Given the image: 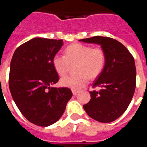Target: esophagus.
I'll use <instances>...</instances> for the list:
<instances>
[{"mask_svg": "<svg viewBox=\"0 0 147 147\" xmlns=\"http://www.w3.org/2000/svg\"><path fill=\"white\" fill-rule=\"evenodd\" d=\"M72 93H73V95L76 96V95H77L78 93H79V91H78V90H73Z\"/></svg>", "mask_w": 147, "mask_h": 147, "instance_id": "esophagus-1", "label": "esophagus"}]
</instances>
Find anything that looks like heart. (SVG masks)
Wrapping results in <instances>:
<instances>
[{
	"instance_id": "obj_1",
	"label": "heart",
	"mask_w": 147,
	"mask_h": 147,
	"mask_svg": "<svg viewBox=\"0 0 147 147\" xmlns=\"http://www.w3.org/2000/svg\"><path fill=\"white\" fill-rule=\"evenodd\" d=\"M105 53L101 48L75 43L66 48L65 55L54 56L53 66L59 76H64L70 66L76 64V74L64 76L59 81L62 87L76 90L87 85L88 77L94 79L101 74L105 67Z\"/></svg>"
}]
</instances>
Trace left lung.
<instances>
[{
	"instance_id": "1",
	"label": "left lung",
	"mask_w": 147,
	"mask_h": 147,
	"mask_svg": "<svg viewBox=\"0 0 147 147\" xmlns=\"http://www.w3.org/2000/svg\"><path fill=\"white\" fill-rule=\"evenodd\" d=\"M80 41L101 45L106 56L105 67L90 91L91 98L83 107L90 117L109 123L116 120L129 106L136 85L134 58L123 44L107 37L95 36Z\"/></svg>"
}]
</instances>
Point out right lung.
<instances>
[{
	"label": "right lung",
	"mask_w": 147,
	"mask_h": 147,
	"mask_svg": "<svg viewBox=\"0 0 147 147\" xmlns=\"http://www.w3.org/2000/svg\"><path fill=\"white\" fill-rule=\"evenodd\" d=\"M62 40L37 37L15 50L10 63L9 85L20 113L35 125L48 127L57 121L72 97L67 88H53L59 76L53 57Z\"/></svg>",
	"instance_id": "right-lung-1"
}]
</instances>
